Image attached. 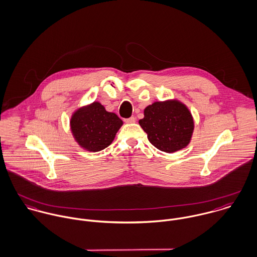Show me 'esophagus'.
Returning a JSON list of instances; mask_svg holds the SVG:
<instances>
[{"label": "esophagus", "instance_id": "1", "mask_svg": "<svg viewBox=\"0 0 257 257\" xmlns=\"http://www.w3.org/2000/svg\"><path fill=\"white\" fill-rule=\"evenodd\" d=\"M125 123H135L136 122V118L135 117H130L127 119H124Z\"/></svg>", "mask_w": 257, "mask_h": 257}]
</instances>
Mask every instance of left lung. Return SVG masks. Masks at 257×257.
<instances>
[{
    "mask_svg": "<svg viewBox=\"0 0 257 257\" xmlns=\"http://www.w3.org/2000/svg\"><path fill=\"white\" fill-rule=\"evenodd\" d=\"M139 124L147 133L150 143L166 153L186 148L191 142L195 127L188 107L176 99L147 106Z\"/></svg>",
    "mask_w": 257,
    "mask_h": 257,
    "instance_id": "left-lung-1",
    "label": "left lung"
}]
</instances>
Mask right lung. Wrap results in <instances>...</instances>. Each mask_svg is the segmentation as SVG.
Segmentation results:
<instances>
[{
	"label": "right lung",
	"instance_id": "right-lung-1",
	"mask_svg": "<svg viewBox=\"0 0 257 257\" xmlns=\"http://www.w3.org/2000/svg\"><path fill=\"white\" fill-rule=\"evenodd\" d=\"M122 124L123 121L115 113L106 111L99 102L77 109L70 119L75 141L89 152H98L108 147Z\"/></svg>",
	"mask_w": 257,
	"mask_h": 257
}]
</instances>
